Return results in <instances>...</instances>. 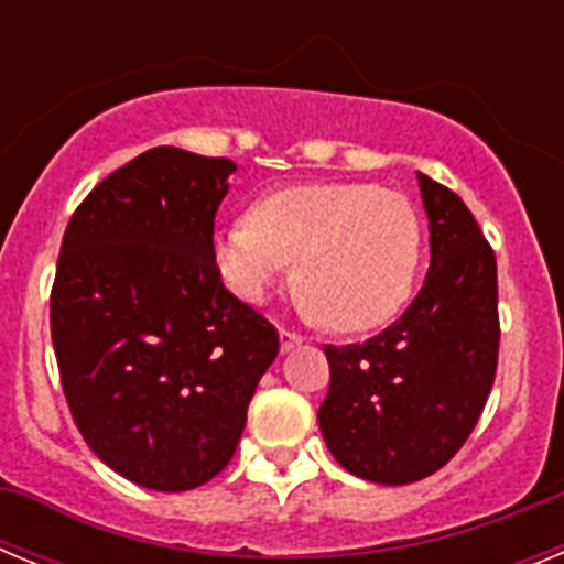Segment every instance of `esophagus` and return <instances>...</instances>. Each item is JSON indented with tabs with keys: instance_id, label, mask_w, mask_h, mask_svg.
Here are the masks:
<instances>
[{
	"instance_id": "obj_1",
	"label": "esophagus",
	"mask_w": 564,
	"mask_h": 564,
	"mask_svg": "<svg viewBox=\"0 0 564 564\" xmlns=\"http://www.w3.org/2000/svg\"><path fill=\"white\" fill-rule=\"evenodd\" d=\"M299 344H302V336H296V333L291 330H279V347H282V352L293 350Z\"/></svg>"
}]
</instances>
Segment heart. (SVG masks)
<instances>
[{"mask_svg": "<svg viewBox=\"0 0 564 564\" xmlns=\"http://www.w3.org/2000/svg\"><path fill=\"white\" fill-rule=\"evenodd\" d=\"M423 228L401 192L372 183H302L259 197L214 234V265L234 296L262 305L296 259L302 305L338 333L387 325L421 268Z\"/></svg>", "mask_w": 564, "mask_h": 564, "instance_id": "heart-1", "label": "heart"}]
</instances>
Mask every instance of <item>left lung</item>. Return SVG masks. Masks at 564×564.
I'll use <instances>...</instances> for the list:
<instances>
[{
  "mask_svg": "<svg viewBox=\"0 0 564 564\" xmlns=\"http://www.w3.org/2000/svg\"><path fill=\"white\" fill-rule=\"evenodd\" d=\"M430 273L403 316L370 341L325 347L318 430L350 475L406 486L435 475L475 430L500 347L497 259L466 203L417 172Z\"/></svg>",
  "mask_w": 564,
  "mask_h": 564,
  "instance_id": "8db88e82",
  "label": "left lung"
}]
</instances>
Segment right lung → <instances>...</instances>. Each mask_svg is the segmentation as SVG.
<instances>
[{"instance_id":"1","label":"right lung","mask_w":564,"mask_h":564,"mask_svg":"<svg viewBox=\"0 0 564 564\" xmlns=\"http://www.w3.org/2000/svg\"><path fill=\"white\" fill-rule=\"evenodd\" d=\"M237 163L158 147L89 192L64 231L50 333L84 441L152 491L237 452L279 336L223 285L214 214Z\"/></svg>"}]
</instances>
